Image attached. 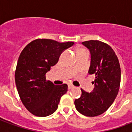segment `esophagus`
I'll return each mask as SVG.
<instances>
[{"label":"esophagus","instance_id":"obj_1","mask_svg":"<svg viewBox=\"0 0 132 132\" xmlns=\"http://www.w3.org/2000/svg\"><path fill=\"white\" fill-rule=\"evenodd\" d=\"M73 88H74V86H73V85H69V86H68V88L70 90V89H72Z\"/></svg>","mask_w":132,"mask_h":132}]
</instances>
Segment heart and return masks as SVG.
<instances>
[{"label": "heart", "mask_w": 132, "mask_h": 132, "mask_svg": "<svg viewBox=\"0 0 132 132\" xmlns=\"http://www.w3.org/2000/svg\"><path fill=\"white\" fill-rule=\"evenodd\" d=\"M80 50H83V49H80V50H78V51H80Z\"/></svg>", "instance_id": "obj_1"}]
</instances>
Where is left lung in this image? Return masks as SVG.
<instances>
[{
	"label": "left lung",
	"mask_w": 132,
	"mask_h": 132,
	"mask_svg": "<svg viewBox=\"0 0 132 132\" xmlns=\"http://www.w3.org/2000/svg\"><path fill=\"white\" fill-rule=\"evenodd\" d=\"M90 52L89 74H95V88L91 93L81 89L82 94L75 100L76 108L87 117L104 113L113 103L119 92L121 69L115 52L108 44L98 40L82 42Z\"/></svg>",
	"instance_id": "obj_1"
}]
</instances>
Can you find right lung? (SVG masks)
Listing matches in <instances>:
<instances>
[{"label":"right lung","mask_w":132,"mask_h":132,"mask_svg":"<svg viewBox=\"0 0 132 132\" xmlns=\"http://www.w3.org/2000/svg\"><path fill=\"white\" fill-rule=\"evenodd\" d=\"M74 42L60 43L47 39H37L24 47L19 56L15 80L22 104L37 117L49 116L57 110L68 86H55L46 80V73L57 63L61 54Z\"/></svg>","instance_id":"1"}]
</instances>
